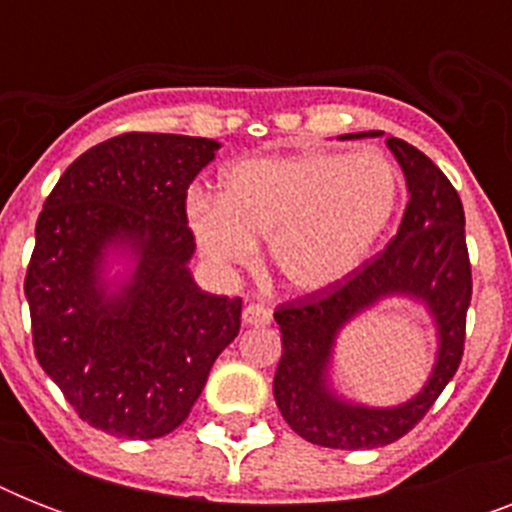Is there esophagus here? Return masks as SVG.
<instances>
[{"label":"esophagus","instance_id":"esophagus-1","mask_svg":"<svg viewBox=\"0 0 512 512\" xmlns=\"http://www.w3.org/2000/svg\"><path fill=\"white\" fill-rule=\"evenodd\" d=\"M241 319H244L247 327H268L271 324V311L260 303H249L241 313Z\"/></svg>","mask_w":512,"mask_h":512}]
</instances>
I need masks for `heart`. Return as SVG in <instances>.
Returning <instances> with one entry per match:
<instances>
[{
  "instance_id": "obj_1",
  "label": "heart",
  "mask_w": 512,
  "mask_h": 512,
  "mask_svg": "<svg viewBox=\"0 0 512 512\" xmlns=\"http://www.w3.org/2000/svg\"><path fill=\"white\" fill-rule=\"evenodd\" d=\"M401 196L396 164L380 151H303L231 164L220 193L193 196L188 228L217 268L268 260L284 287L319 295L340 287L372 255Z\"/></svg>"
}]
</instances>
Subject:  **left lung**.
<instances>
[{"instance_id":"1","label":"left lung","mask_w":512,"mask_h":512,"mask_svg":"<svg viewBox=\"0 0 512 512\" xmlns=\"http://www.w3.org/2000/svg\"><path fill=\"white\" fill-rule=\"evenodd\" d=\"M382 135V130L350 132L340 140ZM385 146L396 156L409 191L396 236L340 287L279 305L273 313L281 329L276 406L297 436L329 449H377L409 433L449 385L465 345L473 281L460 196L422 151L393 135ZM388 299H406L429 313L437 329V358L412 399L372 407L336 388L334 353L341 329Z\"/></svg>"}]
</instances>
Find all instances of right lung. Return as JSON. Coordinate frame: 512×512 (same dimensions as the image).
Wrapping results in <instances>:
<instances>
[{
	"label": "right lung",
	"instance_id": "obj_1",
	"mask_svg": "<svg viewBox=\"0 0 512 512\" xmlns=\"http://www.w3.org/2000/svg\"><path fill=\"white\" fill-rule=\"evenodd\" d=\"M220 151L127 132L76 159L36 220L26 273L36 361L92 428L162 438L239 335V297L193 281L185 191Z\"/></svg>",
	"mask_w": 512,
	"mask_h": 512
}]
</instances>
